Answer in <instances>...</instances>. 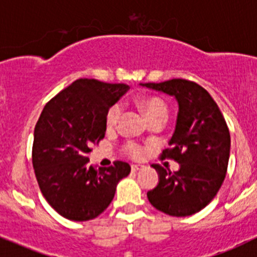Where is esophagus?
I'll return each instance as SVG.
<instances>
[{
    "instance_id": "obj_1",
    "label": "esophagus",
    "mask_w": 257,
    "mask_h": 257,
    "mask_svg": "<svg viewBox=\"0 0 257 257\" xmlns=\"http://www.w3.org/2000/svg\"><path fill=\"white\" fill-rule=\"evenodd\" d=\"M144 166H142V164H132V172H138L141 171L142 168H143Z\"/></svg>"
}]
</instances>
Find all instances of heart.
Listing matches in <instances>:
<instances>
[{"label": "heart", "instance_id": "heart-1", "mask_svg": "<svg viewBox=\"0 0 257 257\" xmlns=\"http://www.w3.org/2000/svg\"><path fill=\"white\" fill-rule=\"evenodd\" d=\"M138 104L143 109L144 113H146L148 120H152V119H163V120H167V118H168V106L161 98H157V96H144V98L139 99ZM120 115L121 106L119 104H113L105 114L106 129L115 128L119 119H120ZM123 152L126 156L132 157V158H141L143 156V148L138 146V144L133 143V142H128V143L124 144Z\"/></svg>", "mask_w": 257, "mask_h": 257}]
</instances>
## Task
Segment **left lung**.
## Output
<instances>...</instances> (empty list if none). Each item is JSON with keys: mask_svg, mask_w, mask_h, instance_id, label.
Segmentation results:
<instances>
[{"mask_svg": "<svg viewBox=\"0 0 257 257\" xmlns=\"http://www.w3.org/2000/svg\"><path fill=\"white\" fill-rule=\"evenodd\" d=\"M143 86L174 96L179 106L172 147L162 152L161 158L173 159L181 167L171 172L152 164L159 183L147 197L167 215L191 216L205 208L222 186L230 158V131L212 96L195 81L172 79Z\"/></svg>", "mask_w": 257, "mask_h": 257, "instance_id": "8db88e82", "label": "left lung"}]
</instances>
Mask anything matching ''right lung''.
<instances>
[{"label": "right lung", "instance_id": "add662e5", "mask_svg": "<svg viewBox=\"0 0 257 257\" xmlns=\"http://www.w3.org/2000/svg\"><path fill=\"white\" fill-rule=\"evenodd\" d=\"M126 84L79 79L46 103L35 125L32 166L42 196L62 217L89 221L106 210L126 162L95 169L89 164L93 144L105 136V114Z\"/></svg>", "mask_w": 257, "mask_h": 257}]
</instances>
